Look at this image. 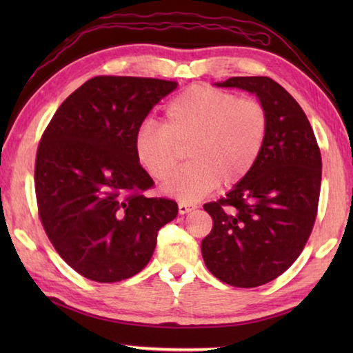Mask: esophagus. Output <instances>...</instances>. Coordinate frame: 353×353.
<instances>
[{"label": "esophagus", "mask_w": 353, "mask_h": 353, "mask_svg": "<svg viewBox=\"0 0 353 353\" xmlns=\"http://www.w3.org/2000/svg\"><path fill=\"white\" fill-rule=\"evenodd\" d=\"M194 205L193 204H187V202H179V213L181 214H185V213H188V212H191V210H194Z\"/></svg>", "instance_id": "esophagus-1"}]
</instances>
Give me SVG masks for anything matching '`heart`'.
I'll return each instance as SVG.
<instances>
[{
  "mask_svg": "<svg viewBox=\"0 0 353 353\" xmlns=\"http://www.w3.org/2000/svg\"><path fill=\"white\" fill-rule=\"evenodd\" d=\"M268 137V113L256 99L207 85H193L165 107L163 126L146 123L137 129L134 151L154 179H163L187 148L191 160L166 177L162 190L194 202L221 182L240 183L254 170Z\"/></svg>",
  "mask_w": 353,
  "mask_h": 353,
  "instance_id": "b5f03b06",
  "label": "heart"
}]
</instances>
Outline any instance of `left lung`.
Segmentation results:
<instances>
[{
	"label": "left lung",
	"mask_w": 353,
	"mask_h": 353,
	"mask_svg": "<svg viewBox=\"0 0 353 353\" xmlns=\"http://www.w3.org/2000/svg\"><path fill=\"white\" fill-rule=\"evenodd\" d=\"M216 87L255 93L268 113V137L254 170L224 198L208 202L212 232L201 244L214 277L238 288L265 285L288 270L312 234L322 160L302 107L266 76H238Z\"/></svg>",
	"instance_id": "8db88e82"
}]
</instances>
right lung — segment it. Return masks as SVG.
Instances as JSON below:
<instances>
[{
    "instance_id": "1",
    "label": "right lung",
    "mask_w": 353,
    "mask_h": 353,
    "mask_svg": "<svg viewBox=\"0 0 353 353\" xmlns=\"http://www.w3.org/2000/svg\"><path fill=\"white\" fill-rule=\"evenodd\" d=\"M177 82L97 76L59 107L35 159L41 225L57 254L85 279L121 282L148 265L160 227L177 204L148 198L154 185L134 151V137Z\"/></svg>"
}]
</instances>
